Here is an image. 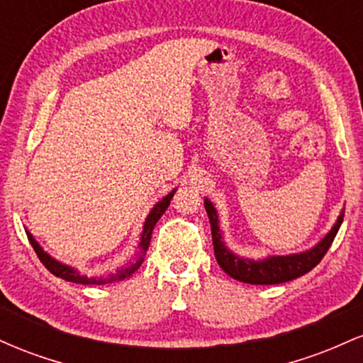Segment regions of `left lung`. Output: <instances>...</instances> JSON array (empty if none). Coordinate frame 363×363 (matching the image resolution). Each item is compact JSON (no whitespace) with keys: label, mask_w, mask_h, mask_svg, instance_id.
<instances>
[{"label":"left lung","mask_w":363,"mask_h":363,"mask_svg":"<svg viewBox=\"0 0 363 363\" xmlns=\"http://www.w3.org/2000/svg\"><path fill=\"white\" fill-rule=\"evenodd\" d=\"M205 208L211 225V239H213L216 262H218L220 268L228 277L244 283H252V285H277V283L295 280V278L309 273L312 268L319 264L324 254L331 247L333 240H335L340 230V225L343 222V213H341L338 222L331 228V232L315 247L309 249V251L291 254V256H272L262 261H251L237 257L235 254H232L225 247V244L222 242V235H220L216 210L208 199H205Z\"/></svg>","instance_id":"left-lung-1"}]
</instances>
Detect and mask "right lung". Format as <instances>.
Segmentation results:
<instances>
[{
    "label": "right lung",
    "instance_id": "obj_1",
    "mask_svg": "<svg viewBox=\"0 0 363 363\" xmlns=\"http://www.w3.org/2000/svg\"><path fill=\"white\" fill-rule=\"evenodd\" d=\"M174 193H176V189H174L172 193H169L167 196H165L162 201H158L157 205L153 206V210L150 211L147 222H145V227H143V234H141L140 252H138V257H136V261L131 262V264L124 266V268H121L118 273L111 274L109 278H86V277H82V274L78 272H74L73 268H69V266H66V264H61V262L52 259L49 254H45L43 251V247H40V245L35 242V239L30 234H27L28 240H30L32 247H34V251L37 254V257L40 259V262H43L45 268H48L49 272L54 274V277H60V278H62V280L73 281V283H82V285H102V283H112V281H118V280H124V278H128L129 274L135 273L136 269L140 268L141 262H143V256L147 254L148 245H150V239H152L153 227H155L158 218L164 215V211L167 210V206L170 205V199L174 198Z\"/></svg>",
    "mask_w": 363,
    "mask_h": 363
}]
</instances>
